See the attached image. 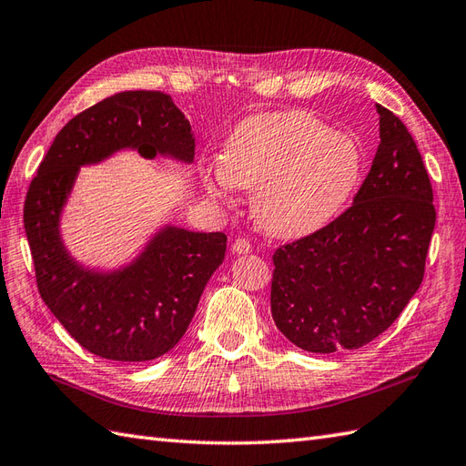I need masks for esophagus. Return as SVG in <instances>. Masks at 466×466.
Returning a JSON list of instances; mask_svg holds the SVG:
<instances>
[{"instance_id":"34e87169","label":"esophagus","mask_w":466,"mask_h":466,"mask_svg":"<svg viewBox=\"0 0 466 466\" xmlns=\"http://www.w3.org/2000/svg\"><path fill=\"white\" fill-rule=\"evenodd\" d=\"M231 251H233L235 255H247V253H251V251H253V247H251V243H249V241H245V239H237V241L233 243V247H231Z\"/></svg>"}]
</instances>
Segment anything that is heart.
Segmentation results:
<instances>
[{
	"instance_id": "1",
	"label": "heart",
	"mask_w": 466,
	"mask_h": 466,
	"mask_svg": "<svg viewBox=\"0 0 466 466\" xmlns=\"http://www.w3.org/2000/svg\"><path fill=\"white\" fill-rule=\"evenodd\" d=\"M363 169L357 141L313 113H257L235 126L221 159L205 171L211 195L255 189L253 213L279 239H301L343 211Z\"/></svg>"
}]
</instances>
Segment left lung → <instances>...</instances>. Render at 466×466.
Instances as JSON below:
<instances>
[{
  "mask_svg": "<svg viewBox=\"0 0 466 466\" xmlns=\"http://www.w3.org/2000/svg\"><path fill=\"white\" fill-rule=\"evenodd\" d=\"M380 143L353 205L273 255L277 329L309 353L353 350L387 330L420 287L435 229L432 189L417 143L377 106Z\"/></svg>",
  "mask_w": 466,
  "mask_h": 466,
  "instance_id": "left-lung-1",
  "label": "left lung"
}]
</instances>
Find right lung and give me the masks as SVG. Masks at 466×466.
Masks as SVG:
<instances>
[{
  "mask_svg": "<svg viewBox=\"0 0 466 466\" xmlns=\"http://www.w3.org/2000/svg\"><path fill=\"white\" fill-rule=\"evenodd\" d=\"M121 151L191 165V123L163 91H121L81 111L57 133L29 185L24 227L39 295L67 333L97 357L143 363L185 335L225 259L227 237L165 221L126 263H81L61 233L66 207L81 167Z\"/></svg>",
  "mask_w": 466,
  "mask_h": 466,
  "instance_id": "obj_1",
  "label": "right lung"
}]
</instances>
